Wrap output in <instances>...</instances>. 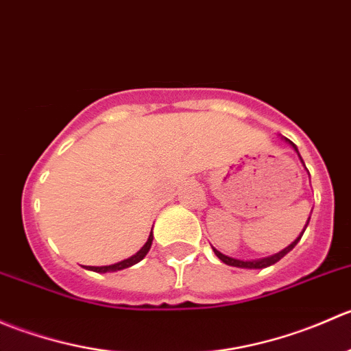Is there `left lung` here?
Here are the masks:
<instances>
[{
    "instance_id": "1",
    "label": "left lung",
    "mask_w": 351,
    "mask_h": 351,
    "mask_svg": "<svg viewBox=\"0 0 351 351\" xmlns=\"http://www.w3.org/2000/svg\"><path fill=\"white\" fill-rule=\"evenodd\" d=\"M285 143H289L290 146L293 147V151H295V153L299 154V149H297V146H295V144L292 143V141H290V139H285ZM299 158H300V154H299ZM300 161H302V158H300ZM302 165H304V161H302ZM304 166H306V165H304ZM307 224H309V221H307ZM307 224H306V228H307ZM306 228H304V231H306ZM302 234H304V232H300L299 238H297L295 241H293L292 244H289V246H287L285 250H282L280 253L271 254V256H267V258H261V260H251V261L236 260V258L226 256V254H222L221 251H217V250H215V247H212V250H214L215 256H217L219 260L222 261V263L231 265V267H238V268H267V267H270V265H275V263H277L278 260H282V258H284L285 254L289 253V251H292V250H293V246H295V244L300 241V238H302Z\"/></svg>"
}]
</instances>
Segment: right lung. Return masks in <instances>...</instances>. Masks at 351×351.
<instances>
[{
	"mask_svg": "<svg viewBox=\"0 0 351 351\" xmlns=\"http://www.w3.org/2000/svg\"><path fill=\"white\" fill-rule=\"evenodd\" d=\"M151 244H153V231H151V234H149V238H147L146 244H144V246L141 247V250L137 251L134 256L127 258V260H123V261H119V263H115V265H108V267H84V268H86V270H91V271H97V274H107V271L123 270V268H129V267H132V265L139 263V261L143 260L144 256H146L147 251L151 250Z\"/></svg>",
	"mask_w": 351,
	"mask_h": 351,
	"instance_id": "1",
	"label": "right lung"
}]
</instances>
